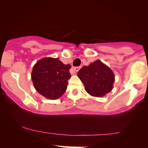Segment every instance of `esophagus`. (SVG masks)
<instances>
[{
	"instance_id": "esophagus-1",
	"label": "esophagus",
	"mask_w": 148,
	"mask_h": 148,
	"mask_svg": "<svg viewBox=\"0 0 148 148\" xmlns=\"http://www.w3.org/2000/svg\"><path fill=\"white\" fill-rule=\"evenodd\" d=\"M80 68H81V67H73V70H74V72H75V73H77V72L80 70Z\"/></svg>"
}]
</instances>
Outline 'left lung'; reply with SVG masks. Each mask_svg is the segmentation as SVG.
I'll list each match as a JSON object with an SVG mask.
<instances>
[{
	"instance_id": "8db88e82",
	"label": "left lung",
	"mask_w": 148,
	"mask_h": 148,
	"mask_svg": "<svg viewBox=\"0 0 148 148\" xmlns=\"http://www.w3.org/2000/svg\"><path fill=\"white\" fill-rule=\"evenodd\" d=\"M85 89L93 97H102L112 89L115 76L111 69L100 60H96L88 66H84L78 73Z\"/></svg>"
}]
</instances>
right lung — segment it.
<instances>
[{"instance_id":"right-lung-1","label":"right lung","mask_w":148,"mask_h":148,"mask_svg":"<svg viewBox=\"0 0 148 148\" xmlns=\"http://www.w3.org/2000/svg\"><path fill=\"white\" fill-rule=\"evenodd\" d=\"M70 64H64L58 58L45 57L33 68L31 78L36 91L50 99H57L67 89L71 75Z\"/></svg>"}]
</instances>
